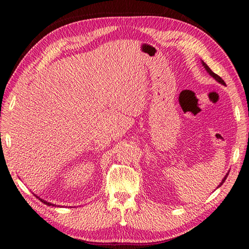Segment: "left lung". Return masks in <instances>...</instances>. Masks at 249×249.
I'll use <instances>...</instances> for the list:
<instances>
[{"mask_svg":"<svg viewBox=\"0 0 249 249\" xmlns=\"http://www.w3.org/2000/svg\"><path fill=\"white\" fill-rule=\"evenodd\" d=\"M202 65H203V67H204V68H206V70L208 71V72H209L210 74H211V75L213 76V78H214L215 80H216L217 82H219V83H220V84H223V85H225V84H226V83L224 82V80H223L222 78H220V76H219V75H217L216 73H214V72H213V71H212L211 69H210V68H209V66H208V65H207L206 63H204V62H202ZM227 176H228V175H227ZM227 176H226V177H225V178L223 179V181H222V182H220V184H219V185H222V184L224 183V182H225V180H226V178H227Z\"/></svg>","mask_w":249,"mask_h":249,"instance_id":"8db88e82","label":"left lung"}]
</instances>
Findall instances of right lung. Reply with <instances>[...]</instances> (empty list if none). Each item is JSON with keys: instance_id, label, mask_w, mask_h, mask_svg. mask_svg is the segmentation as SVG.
Listing matches in <instances>:
<instances>
[{"instance_id": "add662e5", "label": "right lung", "mask_w": 249, "mask_h": 249, "mask_svg": "<svg viewBox=\"0 0 249 249\" xmlns=\"http://www.w3.org/2000/svg\"><path fill=\"white\" fill-rule=\"evenodd\" d=\"M37 198H39V197H37ZM39 199H40V198H39ZM40 200H41V202H43L45 204H47V206H54V204H53V203H51V202H47L46 200H42V199H40Z\"/></svg>"}]
</instances>
